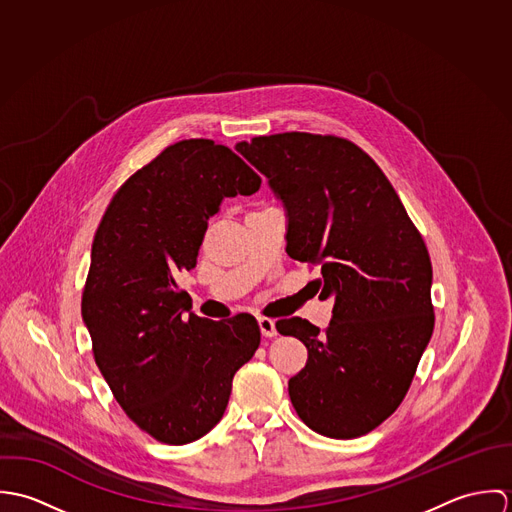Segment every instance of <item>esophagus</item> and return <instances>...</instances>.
Returning <instances> with one entry per match:
<instances>
[{"label": "esophagus", "instance_id": "34e87169", "mask_svg": "<svg viewBox=\"0 0 512 512\" xmlns=\"http://www.w3.org/2000/svg\"><path fill=\"white\" fill-rule=\"evenodd\" d=\"M258 327H260V333H262L264 337H276V335H278L274 319H268V317H260V319H258Z\"/></svg>", "mask_w": 512, "mask_h": 512}]
</instances>
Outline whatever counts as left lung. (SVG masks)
<instances>
[{"label":"left lung","instance_id":"8db88e82","mask_svg":"<svg viewBox=\"0 0 512 512\" xmlns=\"http://www.w3.org/2000/svg\"><path fill=\"white\" fill-rule=\"evenodd\" d=\"M286 211V252L321 270L325 331L276 323L307 347L290 378L297 416L333 439L365 436L404 400L434 331L432 262L394 187L361 147L288 132L236 144Z\"/></svg>","mask_w":512,"mask_h":512}]
</instances>
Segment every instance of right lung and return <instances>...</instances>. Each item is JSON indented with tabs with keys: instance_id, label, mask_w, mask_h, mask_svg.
<instances>
[{
	"instance_id": "1",
	"label": "right lung",
	"mask_w": 512,
	"mask_h": 512,
	"mask_svg": "<svg viewBox=\"0 0 512 512\" xmlns=\"http://www.w3.org/2000/svg\"><path fill=\"white\" fill-rule=\"evenodd\" d=\"M262 179L226 146L183 140L112 197L94 234L82 319L114 398L151 438L183 445L222 418L236 370L260 345L252 315H195L177 278L197 264L209 219Z\"/></svg>"
}]
</instances>
